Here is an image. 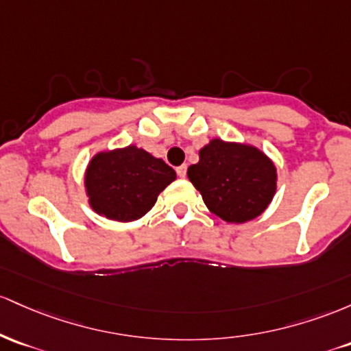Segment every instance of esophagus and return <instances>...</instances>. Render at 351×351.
<instances>
[{
	"label": "esophagus",
	"mask_w": 351,
	"mask_h": 351,
	"mask_svg": "<svg viewBox=\"0 0 351 351\" xmlns=\"http://www.w3.org/2000/svg\"><path fill=\"white\" fill-rule=\"evenodd\" d=\"M176 171H177V176H179L180 179H184V177L187 176V165H186V164H184V165H179V167H177Z\"/></svg>",
	"instance_id": "esophagus-1"
}]
</instances>
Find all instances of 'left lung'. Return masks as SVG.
Here are the masks:
<instances>
[{"mask_svg":"<svg viewBox=\"0 0 351 351\" xmlns=\"http://www.w3.org/2000/svg\"><path fill=\"white\" fill-rule=\"evenodd\" d=\"M187 176L208 210L232 223L261 215L277 187V172L269 157L250 145L220 139L200 149L199 162L187 169Z\"/></svg>","mask_w":351,"mask_h":351,"instance_id":"obj_1","label":"left lung"}]
</instances>
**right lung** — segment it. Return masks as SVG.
Wrapping results in <instances>:
<instances>
[{"label":"right lung","instance_id":"add662e5","mask_svg":"<svg viewBox=\"0 0 351 351\" xmlns=\"http://www.w3.org/2000/svg\"><path fill=\"white\" fill-rule=\"evenodd\" d=\"M174 179V169L162 159L129 145L94 157L86 172V189L97 214L131 222L147 214Z\"/></svg>","mask_w":351,"mask_h":351}]
</instances>
